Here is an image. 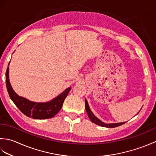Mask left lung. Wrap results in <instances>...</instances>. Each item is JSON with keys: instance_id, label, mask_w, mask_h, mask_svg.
I'll list each match as a JSON object with an SVG mask.
<instances>
[{"instance_id": "left-lung-1", "label": "left lung", "mask_w": 156, "mask_h": 156, "mask_svg": "<svg viewBox=\"0 0 156 156\" xmlns=\"http://www.w3.org/2000/svg\"><path fill=\"white\" fill-rule=\"evenodd\" d=\"M85 108H86V111H87V114H88V117L90 118V121L92 122H93L94 123L97 124L98 125L102 126V127H108V128H114V127H119V126H120V125L124 124V123H125V122H118V123L106 124V123H105V122L101 121L98 119H97V117H96L95 116L93 115V113H92V112H91L90 108H89V106H88V102L87 101V99H85ZM139 112H138V113H139Z\"/></svg>"}]
</instances>
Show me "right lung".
Segmentation results:
<instances>
[{"instance_id": "1", "label": "right lung", "mask_w": 156, "mask_h": 156, "mask_svg": "<svg viewBox=\"0 0 156 156\" xmlns=\"http://www.w3.org/2000/svg\"><path fill=\"white\" fill-rule=\"evenodd\" d=\"M6 85L9 97L16 107L27 117L35 119H46L54 117L60 111L65 98L71 90V87L68 88L50 102L45 103L31 102L25 98L19 97L13 90L9 79V66L6 71Z\"/></svg>"}]
</instances>
